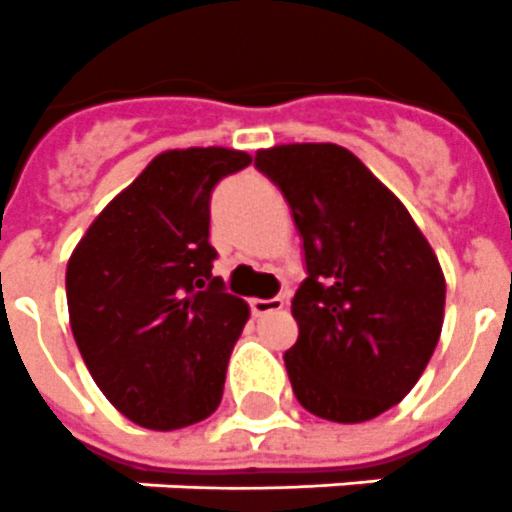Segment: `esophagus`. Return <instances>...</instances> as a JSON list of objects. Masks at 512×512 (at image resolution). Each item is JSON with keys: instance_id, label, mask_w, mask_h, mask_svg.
<instances>
[{"instance_id": "1", "label": "esophagus", "mask_w": 512, "mask_h": 512, "mask_svg": "<svg viewBox=\"0 0 512 512\" xmlns=\"http://www.w3.org/2000/svg\"><path fill=\"white\" fill-rule=\"evenodd\" d=\"M282 306H285V301H282V298H251V312L256 314V317L280 312Z\"/></svg>"}]
</instances>
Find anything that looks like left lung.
I'll list each match as a JSON object with an SVG mask.
<instances>
[{
    "instance_id": "left-lung-1",
    "label": "left lung",
    "mask_w": 512,
    "mask_h": 512,
    "mask_svg": "<svg viewBox=\"0 0 512 512\" xmlns=\"http://www.w3.org/2000/svg\"><path fill=\"white\" fill-rule=\"evenodd\" d=\"M256 169L280 187L304 240L285 351L304 410L365 423L410 394L444 322V272L402 200L346 147L277 145Z\"/></svg>"
}]
</instances>
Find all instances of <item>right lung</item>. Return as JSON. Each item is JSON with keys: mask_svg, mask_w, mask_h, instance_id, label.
<instances>
[{"mask_svg": "<svg viewBox=\"0 0 512 512\" xmlns=\"http://www.w3.org/2000/svg\"><path fill=\"white\" fill-rule=\"evenodd\" d=\"M251 155L166 150L118 192L65 269L71 330L94 383L121 415L153 431L219 407L248 304L211 275V192Z\"/></svg>", "mask_w": 512, "mask_h": 512, "instance_id": "obj_1", "label": "right lung"}]
</instances>
